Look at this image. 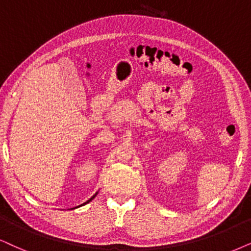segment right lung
<instances>
[{
    "label": "right lung",
    "mask_w": 251,
    "mask_h": 251,
    "mask_svg": "<svg viewBox=\"0 0 251 251\" xmlns=\"http://www.w3.org/2000/svg\"><path fill=\"white\" fill-rule=\"evenodd\" d=\"M96 195H97V193H96ZM96 195H95V196H93V197H91V198H90V199H89V201H88L87 202H84V204H88V202H89V201H93V199L95 198V197H96ZM84 204H83V205H84Z\"/></svg>",
    "instance_id": "obj_1"
}]
</instances>
